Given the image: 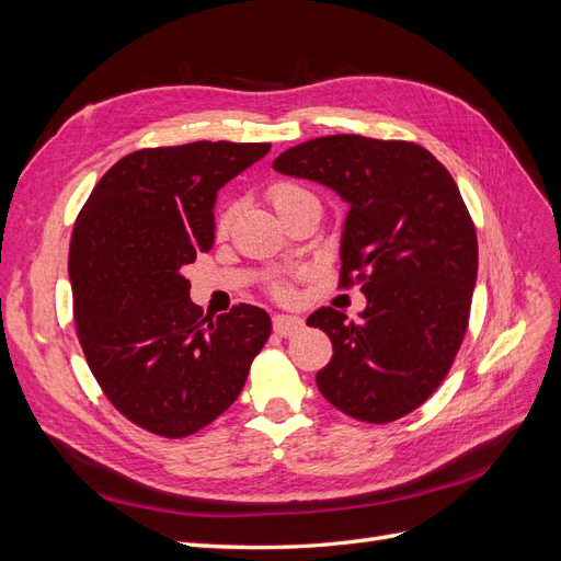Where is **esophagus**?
Segmentation results:
<instances>
[{
	"label": "esophagus",
	"instance_id": "1",
	"mask_svg": "<svg viewBox=\"0 0 561 561\" xmlns=\"http://www.w3.org/2000/svg\"><path fill=\"white\" fill-rule=\"evenodd\" d=\"M304 328V320L297 316H274V332L280 336H293Z\"/></svg>",
	"mask_w": 561,
	"mask_h": 561
}]
</instances>
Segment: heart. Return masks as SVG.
<instances>
[{
    "instance_id": "heart-1",
    "label": "heart",
    "mask_w": 561,
    "mask_h": 561,
    "mask_svg": "<svg viewBox=\"0 0 561 561\" xmlns=\"http://www.w3.org/2000/svg\"><path fill=\"white\" fill-rule=\"evenodd\" d=\"M266 198H268L271 206H274V210H276L278 215H283L285 210H290L293 206H297V203L316 198V196L307 190V186H301L299 182L278 180V182H274V184H271L268 190H266ZM231 219H233V210H231V208H227L222 215H219V219H217V233H219V236L229 231ZM268 293L274 295L276 299H280V301H290V299L295 297V287H293L290 280L278 278V280L271 283Z\"/></svg>"
}]
</instances>
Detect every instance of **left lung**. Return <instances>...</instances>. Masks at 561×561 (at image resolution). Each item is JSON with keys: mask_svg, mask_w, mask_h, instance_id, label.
Segmentation results:
<instances>
[{"mask_svg": "<svg viewBox=\"0 0 561 561\" xmlns=\"http://www.w3.org/2000/svg\"><path fill=\"white\" fill-rule=\"evenodd\" d=\"M274 168L351 206L339 287L358 283L367 309L355 322L332 307L309 316L334 351L316 375L322 398L365 423L414 412L449 375L478 278V233L454 178L416 142L365 135L301 142Z\"/></svg>", "mask_w": 561, "mask_h": 561, "instance_id": "obj_1", "label": "left lung"}]
</instances>
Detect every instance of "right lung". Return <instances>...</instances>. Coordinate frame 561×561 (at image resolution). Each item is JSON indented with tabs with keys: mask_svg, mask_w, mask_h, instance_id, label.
Wrapping results in <instances>:
<instances>
[{
	"mask_svg": "<svg viewBox=\"0 0 561 561\" xmlns=\"http://www.w3.org/2000/svg\"><path fill=\"white\" fill-rule=\"evenodd\" d=\"M268 142H190L126 154L93 186L75 222V328L95 381L135 426L186 437L227 412L271 334L264 309L239 304L201 320L184 266L215 241L219 186Z\"/></svg>",
	"mask_w": 561,
	"mask_h": 561,
	"instance_id": "obj_1",
	"label": "right lung"
}]
</instances>
